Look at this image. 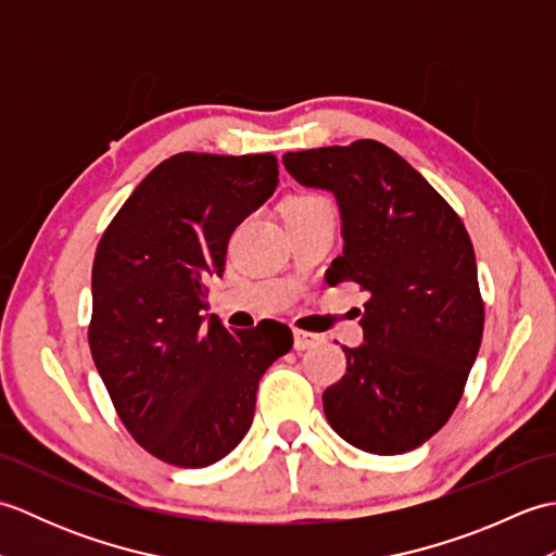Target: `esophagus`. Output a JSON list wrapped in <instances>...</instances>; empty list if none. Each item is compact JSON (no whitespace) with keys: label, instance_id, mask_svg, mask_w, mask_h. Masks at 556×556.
Returning a JSON list of instances; mask_svg holds the SVG:
<instances>
[{"label":"esophagus","instance_id":"obj_1","mask_svg":"<svg viewBox=\"0 0 556 556\" xmlns=\"http://www.w3.org/2000/svg\"><path fill=\"white\" fill-rule=\"evenodd\" d=\"M315 344H320V337L313 332H303V329H293V349L305 351V349H313Z\"/></svg>","mask_w":556,"mask_h":556}]
</instances>
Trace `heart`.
I'll use <instances>...</instances> for the list:
<instances>
[{"mask_svg":"<svg viewBox=\"0 0 556 556\" xmlns=\"http://www.w3.org/2000/svg\"><path fill=\"white\" fill-rule=\"evenodd\" d=\"M327 200L315 195V193H299V195H291L287 203H285V212L287 217L289 215H303V212H313L317 207H325Z\"/></svg>","mask_w":556,"mask_h":556,"instance_id":"heart-1","label":"heart"}]
</instances>
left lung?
I'll return each mask as SVG.
<instances>
[{
    "instance_id": "1",
    "label": "left lung",
    "mask_w": 556,
    "mask_h": 556,
    "mask_svg": "<svg viewBox=\"0 0 556 556\" xmlns=\"http://www.w3.org/2000/svg\"><path fill=\"white\" fill-rule=\"evenodd\" d=\"M303 186L332 191L344 253L327 285L370 293L363 344L325 389L332 430L370 454H406L452 416L473 368L485 305L470 236L452 205L377 140L287 152Z\"/></svg>"
}]
</instances>
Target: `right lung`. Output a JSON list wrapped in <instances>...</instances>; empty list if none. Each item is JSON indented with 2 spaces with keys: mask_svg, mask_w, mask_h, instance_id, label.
I'll use <instances>...</instances> for the list:
<instances>
[{
  "mask_svg": "<svg viewBox=\"0 0 556 556\" xmlns=\"http://www.w3.org/2000/svg\"><path fill=\"white\" fill-rule=\"evenodd\" d=\"M277 157L179 152L104 229L92 263L90 353L134 440L164 464L205 468L253 422L257 382L293 334L275 320L205 317L229 236L277 188Z\"/></svg>",
  "mask_w": 556,
  "mask_h": 556,
  "instance_id": "add662e5",
  "label": "right lung"
}]
</instances>
